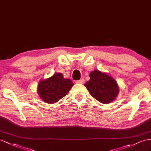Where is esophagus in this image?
<instances>
[{
  "mask_svg": "<svg viewBox=\"0 0 151 151\" xmlns=\"http://www.w3.org/2000/svg\"><path fill=\"white\" fill-rule=\"evenodd\" d=\"M76 83H80V84H83V83H84V82H85V80H84V79L83 78H81L80 80H77V81H76L75 82Z\"/></svg>",
  "mask_w": 151,
  "mask_h": 151,
  "instance_id": "1",
  "label": "esophagus"
}]
</instances>
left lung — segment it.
Listing matches in <instances>:
<instances>
[{
  "instance_id": "8db88e82",
  "label": "left lung",
  "mask_w": 151,
  "mask_h": 151,
  "mask_svg": "<svg viewBox=\"0 0 151 151\" xmlns=\"http://www.w3.org/2000/svg\"><path fill=\"white\" fill-rule=\"evenodd\" d=\"M85 86L92 97L104 104L114 101L119 93L115 80L98 70L90 73V80L85 83Z\"/></svg>"
}]
</instances>
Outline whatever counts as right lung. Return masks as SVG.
<instances>
[{
	"label": "right lung",
	"mask_w": 151,
	"mask_h": 151,
	"mask_svg": "<svg viewBox=\"0 0 151 151\" xmlns=\"http://www.w3.org/2000/svg\"><path fill=\"white\" fill-rule=\"evenodd\" d=\"M73 86L72 81L65 79L61 73H55L38 84V94L47 103H55L68 94Z\"/></svg>",
	"instance_id": "1"
}]
</instances>
